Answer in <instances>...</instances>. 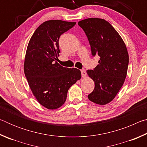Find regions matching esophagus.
<instances>
[{
    "mask_svg": "<svg viewBox=\"0 0 147 147\" xmlns=\"http://www.w3.org/2000/svg\"><path fill=\"white\" fill-rule=\"evenodd\" d=\"M81 73H82V76L84 78V77H86L87 74H86V71L85 69H82V70H81Z\"/></svg>",
    "mask_w": 147,
    "mask_h": 147,
    "instance_id": "34e87169",
    "label": "esophagus"
}]
</instances>
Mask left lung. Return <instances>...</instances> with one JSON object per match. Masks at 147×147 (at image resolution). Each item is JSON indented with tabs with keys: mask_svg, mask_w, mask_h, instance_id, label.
<instances>
[{
	"mask_svg": "<svg viewBox=\"0 0 147 147\" xmlns=\"http://www.w3.org/2000/svg\"><path fill=\"white\" fill-rule=\"evenodd\" d=\"M78 24L88 37L93 56H100L96 67L87 71L94 83L88 98L105 105L113 100L125 80L129 62L127 49L120 35L106 20L88 18Z\"/></svg>",
	"mask_w": 147,
	"mask_h": 147,
	"instance_id": "obj_1",
	"label": "left lung"
}]
</instances>
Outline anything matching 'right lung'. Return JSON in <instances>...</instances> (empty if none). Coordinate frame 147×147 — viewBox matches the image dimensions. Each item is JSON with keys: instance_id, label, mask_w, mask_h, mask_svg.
<instances>
[{"instance_id": "right-lung-1", "label": "right lung", "mask_w": 147, "mask_h": 147, "mask_svg": "<svg viewBox=\"0 0 147 147\" xmlns=\"http://www.w3.org/2000/svg\"><path fill=\"white\" fill-rule=\"evenodd\" d=\"M75 24L61 20L44 22L34 32L27 47L24 74L37 100L49 109L60 108L69 89L82 77L79 69L64 67L56 61L60 53L59 37Z\"/></svg>"}]
</instances>
